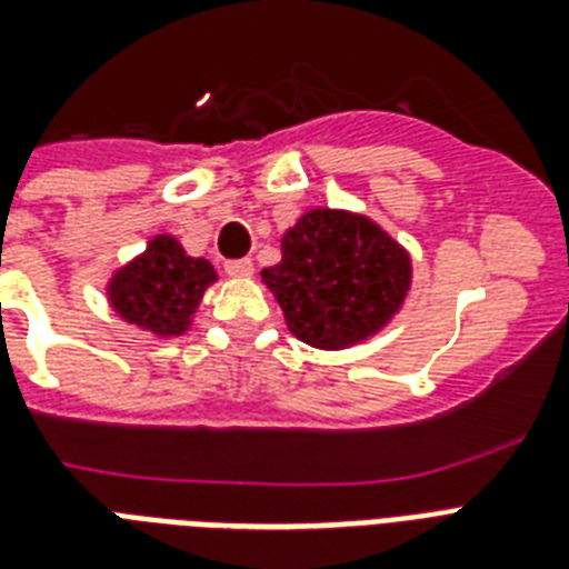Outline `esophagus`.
Here are the masks:
<instances>
[{
	"label": "esophagus",
	"instance_id": "1",
	"mask_svg": "<svg viewBox=\"0 0 569 569\" xmlns=\"http://www.w3.org/2000/svg\"><path fill=\"white\" fill-rule=\"evenodd\" d=\"M223 271L230 277H250L253 274V262H250V259H227V262H223Z\"/></svg>",
	"mask_w": 569,
	"mask_h": 569
}]
</instances>
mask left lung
Segmentation results:
<instances>
[{
    "label": "left lung",
    "mask_w": 569,
    "mask_h": 569,
    "mask_svg": "<svg viewBox=\"0 0 569 569\" xmlns=\"http://www.w3.org/2000/svg\"><path fill=\"white\" fill-rule=\"evenodd\" d=\"M262 280L295 337L342 348L372 337L410 289V257L366 218L316 209L283 236V262Z\"/></svg>",
    "instance_id": "8db88e82"
}]
</instances>
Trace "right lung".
Returning a JSON list of instances; mask_svg holds the SVG:
<instances>
[{
    "label": "right lung",
    "instance_id": "obj_1",
    "mask_svg": "<svg viewBox=\"0 0 569 569\" xmlns=\"http://www.w3.org/2000/svg\"><path fill=\"white\" fill-rule=\"evenodd\" d=\"M212 280L214 271L206 259L189 257L177 241L159 236L144 257L114 277L109 292L114 310L127 321L159 337H177L189 328L191 312Z\"/></svg>",
    "mask_w": 569,
    "mask_h": 569
}]
</instances>
